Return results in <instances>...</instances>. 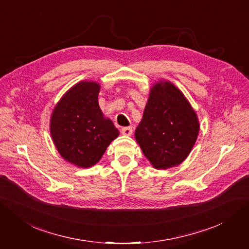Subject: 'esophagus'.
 <instances>
[{"label": "esophagus", "mask_w": 249, "mask_h": 249, "mask_svg": "<svg viewBox=\"0 0 249 249\" xmlns=\"http://www.w3.org/2000/svg\"><path fill=\"white\" fill-rule=\"evenodd\" d=\"M132 133H133V130L131 126H125L122 129V134L124 135V136H131Z\"/></svg>", "instance_id": "esophagus-1"}]
</instances>
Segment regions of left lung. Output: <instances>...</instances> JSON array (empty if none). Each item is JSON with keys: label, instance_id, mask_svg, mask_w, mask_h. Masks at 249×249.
Masks as SVG:
<instances>
[{"label": "left lung", "instance_id": "obj_1", "mask_svg": "<svg viewBox=\"0 0 249 249\" xmlns=\"http://www.w3.org/2000/svg\"><path fill=\"white\" fill-rule=\"evenodd\" d=\"M199 132L196 113L180 90L169 81L150 88L148 101L135 138L156 169L182 163L190 154Z\"/></svg>", "mask_w": 249, "mask_h": 249}]
</instances>
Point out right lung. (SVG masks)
<instances>
[{
  "label": "right lung",
  "mask_w": 249,
  "mask_h": 249,
  "mask_svg": "<svg viewBox=\"0 0 249 249\" xmlns=\"http://www.w3.org/2000/svg\"><path fill=\"white\" fill-rule=\"evenodd\" d=\"M100 89L93 81L77 83L58 102L50 120L51 136L59 154L81 168L99 162L119 135L99 106Z\"/></svg>",
  "instance_id": "add662e5"
}]
</instances>
